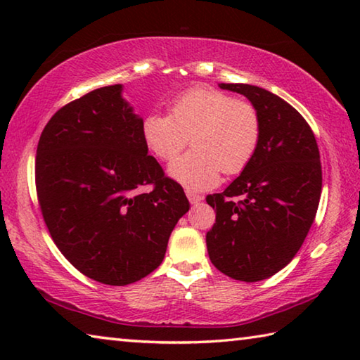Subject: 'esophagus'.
I'll return each mask as SVG.
<instances>
[{
  "label": "esophagus",
  "mask_w": 360,
  "mask_h": 360,
  "mask_svg": "<svg viewBox=\"0 0 360 360\" xmlns=\"http://www.w3.org/2000/svg\"><path fill=\"white\" fill-rule=\"evenodd\" d=\"M186 195H187L188 202H191L192 205H198V203H200V202H202V200H203V197H202V195H198L197 192H193V191H191V188H187V191H186Z\"/></svg>",
  "instance_id": "obj_1"
}]
</instances>
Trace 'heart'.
Here are the masks:
<instances>
[{"mask_svg": "<svg viewBox=\"0 0 360 360\" xmlns=\"http://www.w3.org/2000/svg\"><path fill=\"white\" fill-rule=\"evenodd\" d=\"M260 115L252 103L210 87H195L173 101L169 115L149 114L143 139L150 154L173 160L191 138L193 150L169 165L168 173L195 191L217 184L219 174L245 169L257 150Z\"/></svg>", "mask_w": 360, "mask_h": 360, "instance_id": "obj_1", "label": "heart"}]
</instances>
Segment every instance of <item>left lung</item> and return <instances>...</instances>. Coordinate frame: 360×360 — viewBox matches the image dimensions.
<instances>
[{"label":"left lung","mask_w":360,"mask_h":360,"mask_svg":"<svg viewBox=\"0 0 360 360\" xmlns=\"http://www.w3.org/2000/svg\"><path fill=\"white\" fill-rule=\"evenodd\" d=\"M219 87L245 95L257 108L262 130L238 178L206 197L216 211L206 246L219 271L255 283L288 265L307 238L322 188L319 149L307 120L278 95L249 84Z\"/></svg>","instance_id":"1"}]
</instances>
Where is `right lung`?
<instances>
[{
	"instance_id": "obj_1",
	"label": "right lung",
	"mask_w": 360,
	"mask_h": 360,
	"mask_svg": "<svg viewBox=\"0 0 360 360\" xmlns=\"http://www.w3.org/2000/svg\"><path fill=\"white\" fill-rule=\"evenodd\" d=\"M36 192L53 243L82 275L109 285L148 276L188 211L143 139V119L108 85L52 115L36 150ZM149 185L148 193L139 187Z\"/></svg>"
}]
</instances>
